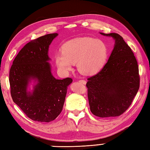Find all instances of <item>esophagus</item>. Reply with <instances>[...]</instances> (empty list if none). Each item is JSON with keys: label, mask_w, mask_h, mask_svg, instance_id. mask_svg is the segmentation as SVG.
Instances as JSON below:
<instances>
[{"label": "esophagus", "mask_w": 150, "mask_h": 150, "mask_svg": "<svg viewBox=\"0 0 150 150\" xmlns=\"http://www.w3.org/2000/svg\"><path fill=\"white\" fill-rule=\"evenodd\" d=\"M79 82L80 83H83V84H86V81H84V80H79Z\"/></svg>", "instance_id": "esophagus-1"}]
</instances>
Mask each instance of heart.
Returning <instances> with one entry per match:
<instances>
[{"mask_svg":"<svg viewBox=\"0 0 150 150\" xmlns=\"http://www.w3.org/2000/svg\"><path fill=\"white\" fill-rule=\"evenodd\" d=\"M62 52L55 56L59 69L68 72L77 63L79 71L83 75H94L102 69L108 57V47L102 40L79 37L63 45Z\"/></svg>","mask_w":150,"mask_h":150,"instance_id":"heart-1","label":"heart"}]
</instances>
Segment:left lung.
<instances>
[{"mask_svg": "<svg viewBox=\"0 0 150 150\" xmlns=\"http://www.w3.org/2000/svg\"><path fill=\"white\" fill-rule=\"evenodd\" d=\"M115 45L102 69L88 78V98L91 112L99 117L121 115L131 105L140 87L138 63L122 37L111 33Z\"/></svg>", "mask_w": 150, "mask_h": 150, "instance_id": "left-lung-1", "label": "left lung"}]
</instances>
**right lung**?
Returning a JSON list of instances; mask_svg holds the SVG:
<instances>
[{"mask_svg":"<svg viewBox=\"0 0 150 150\" xmlns=\"http://www.w3.org/2000/svg\"><path fill=\"white\" fill-rule=\"evenodd\" d=\"M58 33L47 34L31 40L19 52L9 74L11 96L33 121L50 122L62 112L67 87L72 79H56L48 61V48ZM37 82L32 93L27 91L30 81Z\"/></svg>","mask_w":150,"mask_h":150,"instance_id":"add662e5","label":"right lung"}]
</instances>
